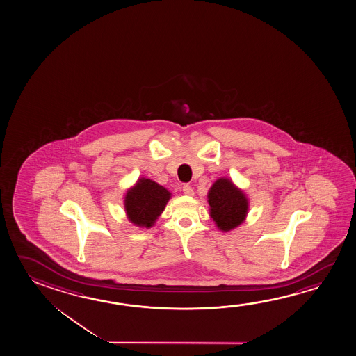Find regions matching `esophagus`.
<instances>
[{
	"instance_id": "1",
	"label": "esophagus",
	"mask_w": 356,
	"mask_h": 356,
	"mask_svg": "<svg viewBox=\"0 0 356 356\" xmlns=\"http://www.w3.org/2000/svg\"><path fill=\"white\" fill-rule=\"evenodd\" d=\"M183 193L186 194V195H194V191L192 186L184 184V186H183Z\"/></svg>"
}]
</instances>
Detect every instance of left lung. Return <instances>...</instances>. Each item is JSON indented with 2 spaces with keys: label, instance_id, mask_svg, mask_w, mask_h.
Wrapping results in <instances>:
<instances>
[{
  "label": "left lung",
  "instance_id": "left-lung-1",
  "mask_svg": "<svg viewBox=\"0 0 356 356\" xmlns=\"http://www.w3.org/2000/svg\"><path fill=\"white\" fill-rule=\"evenodd\" d=\"M209 216L219 230L228 233L245 222L249 199L230 178L220 177L208 191Z\"/></svg>",
  "mask_w": 356,
  "mask_h": 356
}]
</instances>
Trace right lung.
I'll return each instance as SVG.
<instances>
[{"label": "right lung", "mask_w": 356, "mask_h": 356, "mask_svg": "<svg viewBox=\"0 0 356 356\" xmlns=\"http://www.w3.org/2000/svg\"><path fill=\"white\" fill-rule=\"evenodd\" d=\"M172 193L149 178H139L124 194V211L128 220L139 228H151L161 217Z\"/></svg>", "instance_id": "1"}]
</instances>
